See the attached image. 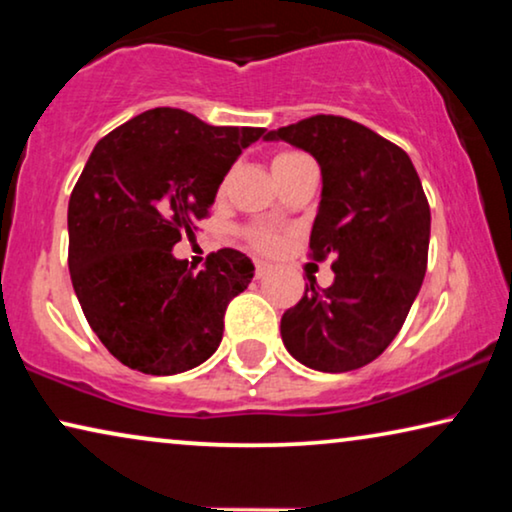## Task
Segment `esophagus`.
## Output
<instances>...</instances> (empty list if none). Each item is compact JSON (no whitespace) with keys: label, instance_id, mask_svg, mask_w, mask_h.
<instances>
[{"label":"esophagus","instance_id":"1","mask_svg":"<svg viewBox=\"0 0 512 512\" xmlns=\"http://www.w3.org/2000/svg\"><path fill=\"white\" fill-rule=\"evenodd\" d=\"M270 270H272V265H270V263H265V261H256V277H258V279L268 275Z\"/></svg>","mask_w":512,"mask_h":512}]
</instances>
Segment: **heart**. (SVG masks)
<instances>
[{"mask_svg":"<svg viewBox=\"0 0 512 512\" xmlns=\"http://www.w3.org/2000/svg\"><path fill=\"white\" fill-rule=\"evenodd\" d=\"M307 156L298 151H279L272 156V172H275V179L282 177L286 170H291L293 165L298 163V160H303ZM226 188V181L221 184V191ZM244 237H247V242L254 247L256 251H263V254H270V251H275L282 247L284 242V233L275 226H268V223H256V226H249L244 230Z\"/></svg>","mask_w":512,"mask_h":512,"instance_id":"heart-1","label":"heart"}]
</instances>
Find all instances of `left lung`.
Masks as SVG:
<instances>
[{
    "instance_id": "obj_1",
    "label": "left lung",
    "mask_w": 512,
    "mask_h": 512,
    "mask_svg": "<svg viewBox=\"0 0 512 512\" xmlns=\"http://www.w3.org/2000/svg\"><path fill=\"white\" fill-rule=\"evenodd\" d=\"M265 139L312 153L321 167V202L310 258L333 256L335 279L282 317L293 359L321 373H347L391 345L422 289L429 258L431 209L415 165L401 146L366 125L319 114Z\"/></svg>"
}]
</instances>
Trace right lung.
<instances>
[{
    "instance_id": "add662e5",
    "label": "right lung",
    "mask_w": 512,
    "mask_h": 512,
    "mask_svg": "<svg viewBox=\"0 0 512 512\" xmlns=\"http://www.w3.org/2000/svg\"><path fill=\"white\" fill-rule=\"evenodd\" d=\"M263 132L158 107L95 144L69 198V275L90 328L123 366L177 375L219 347L223 314L254 263L219 249L195 270L172 247L193 237L223 177Z\"/></svg>"
}]
</instances>
